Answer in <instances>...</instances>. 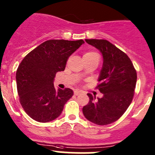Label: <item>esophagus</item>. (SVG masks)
I'll return each mask as SVG.
<instances>
[{
  "mask_svg": "<svg viewBox=\"0 0 155 155\" xmlns=\"http://www.w3.org/2000/svg\"><path fill=\"white\" fill-rule=\"evenodd\" d=\"M81 94V91H74V94L75 95H78Z\"/></svg>",
  "mask_w": 155,
  "mask_h": 155,
  "instance_id": "esophagus-1",
  "label": "esophagus"
}]
</instances>
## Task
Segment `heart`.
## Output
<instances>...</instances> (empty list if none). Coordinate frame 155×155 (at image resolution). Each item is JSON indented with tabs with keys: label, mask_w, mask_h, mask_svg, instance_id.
I'll return each instance as SVG.
<instances>
[{
	"label": "heart",
	"mask_w": 155,
	"mask_h": 155,
	"mask_svg": "<svg viewBox=\"0 0 155 155\" xmlns=\"http://www.w3.org/2000/svg\"><path fill=\"white\" fill-rule=\"evenodd\" d=\"M94 55H97V54L95 52H87L84 54V56H94Z\"/></svg>",
	"instance_id": "b5f03b06"
}]
</instances>
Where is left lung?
Wrapping results in <instances>:
<instances>
[{
  "label": "left lung",
  "mask_w": 155,
  "mask_h": 155,
  "mask_svg": "<svg viewBox=\"0 0 155 155\" xmlns=\"http://www.w3.org/2000/svg\"><path fill=\"white\" fill-rule=\"evenodd\" d=\"M85 41L99 50L103 57L97 87L103 97L96 99L87 94L90 101L82 111L94 124H111L124 114L132 101L137 73L128 56L109 41L98 39Z\"/></svg>",
  "instance_id": "1"
}]
</instances>
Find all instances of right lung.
Wrapping results in <instances>:
<instances>
[{
	"label": "right lung",
	"instance_id": "right-lung-1",
	"mask_svg": "<svg viewBox=\"0 0 155 155\" xmlns=\"http://www.w3.org/2000/svg\"><path fill=\"white\" fill-rule=\"evenodd\" d=\"M84 43L83 40H49L21 62L16 72L17 88L20 103L31 118L45 123L60 116L74 91L55 88V75L64 71L68 58Z\"/></svg>",
	"mask_w": 155,
	"mask_h": 155
}]
</instances>
